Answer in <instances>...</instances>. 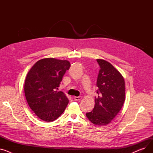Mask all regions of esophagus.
I'll return each mask as SVG.
<instances>
[{
	"mask_svg": "<svg viewBox=\"0 0 153 153\" xmlns=\"http://www.w3.org/2000/svg\"><path fill=\"white\" fill-rule=\"evenodd\" d=\"M74 99L76 101H79V100H81L82 99V97H74Z\"/></svg>",
	"mask_w": 153,
	"mask_h": 153,
	"instance_id": "esophagus-1",
	"label": "esophagus"
}]
</instances>
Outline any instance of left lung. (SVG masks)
Instances as JSON below:
<instances>
[{"label": "left lung", "instance_id": "8db88e82", "mask_svg": "<svg viewBox=\"0 0 153 153\" xmlns=\"http://www.w3.org/2000/svg\"><path fill=\"white\" fill-rule=\"evenodd\" d=\"M100 69L93 110L86 114L93 124L104 126L110 123L121 110L125 100V80L121 73L109 62L97 59Z\"/></svg>", "mask_w": 153, "mask_h": 153}]
</instances>
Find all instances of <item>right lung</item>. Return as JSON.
<instances>
[{"mask_svg": "<svg viewBox=\"0 0 153 153\" xmlns=\"http://www.w3.org/2000/svg\"><path fill=\"white\" fill-rule=\"evenodd\" d=\"M70 62L53 58L38 61L26 76L24 91L30 108L45 122H53L65 110L69 100L58 91Z\"/></svg>", "mask_w": 153, "mask_h": 153, "instance_id": "obj_1", "label": "right lung"}]
</instances>
